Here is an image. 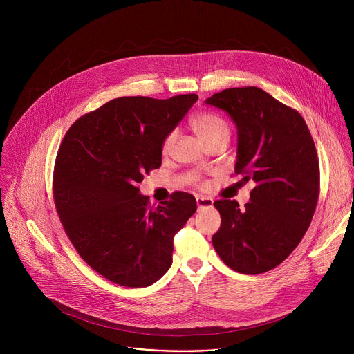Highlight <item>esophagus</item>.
I'll list each match as a JSON object with an SVG mask.
<instances>
[{"instance_id": "esophagus-1", "label": "esophagus", "mask_w": 354, "mask_h": 354, "mask_svg": "<svg viewBox=\"0 0 354 354\" xmlns=\"http://www.w3.org/2000/svg\"><path fill=\"white\" fill-rule=\"evenodd\" d=\"M196 203H197V207L201 210V209H210L213 207V198L210 197H205V196H197L196 197Z\"/></svg>"}]
</instances>
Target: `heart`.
Returning <instances> with one entry per match:
<instances>
[{
    "mask_svg": "<svg viewBox=\"0 0 354 354\" xmlns=\"http://www.w3.org/2000/svg\"><path fill=\"white\" fill-rule=\"evenodd\" d=\"M190 126L197 134V137L205 142V145L216 138L225 137L228 138L230 136V126L228 123L220 118L218 115L214 113H198L192 118ZM176 137L175 131H171L162 141V153H168L171 149V145Z\"/></svg>",
    "mask_w": 354,
    "mask_h": 354,
    "instance_id": "obj_1",
    "label": "heart"
}]
</instances>
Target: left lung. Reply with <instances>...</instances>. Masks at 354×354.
Returning a JSON list of instances; mask_svg holds the SVG:
<instances>
[{"label":"left lung","instance_id":"1","mask_svg":"<svg viewBox=\"0 0 354 354\" xmlns=\"http://www.w3.org/2000/svg\"><path fill=\"white\" fill-rule=\"evenodd\" d=\"M206 104L230 115L238 130L235 174L254 182L250 201L217 200L221 216L213 246L243 274L279 266L307 232L319 196V162L302 116L257 86L230 88Z\"/></svg>","mask_w":354,"mask_h":354}]
</instances>
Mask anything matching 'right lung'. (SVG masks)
Segmentation results:
<instances>
[{
    "label": "right lung",
    "mask_w": 354,
    "mask_h": 354,
    "mask_svg": "<svg viewBox=\"0 0 354 354\" xmlns=\"http://www.w3.org/2000/svg\"><path fill=\"white\" fill-rule=\"evenodd\" d=\"M197 97H116L75 120L62 141L53 175L57 214L78 255L115 284L160 280L172 265L175 234L197 209L185 192L151 209L137 187L161 167L164 138Z\"/></svg>",
    "instance_id": "right-lung-1"
}]
</instances>
